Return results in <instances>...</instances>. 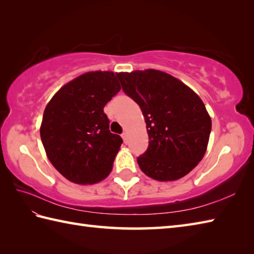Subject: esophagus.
Returning a JSON list of instances; mask_svg holds the SVG:
<instances>
[{
    "label": "esophagus",
    "mask_w": 254,
    "mask_h": 254,
    "mask_svg": "<svg viewBox=\"0 0 254 254\" xmlns=\"http://www.w3.org/2000/svg\"><path fill=\"white\" fill-rule=\"evenodd\" d=\"M122 138H123L124 143H126V144H127V143H128V139H127V132H124V133L122 134Z\"/></svg>",
    "instance_id": "obj_1"
}]
</instances>
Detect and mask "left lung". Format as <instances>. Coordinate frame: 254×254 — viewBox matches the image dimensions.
Segmentation results:
<instances>
[{
	"mask_svg": "<svg viewBox=\"0 0 254 254\" xmlns=\"http://www.w3.org/2000/svg\"><path fill=\"white\" fill-rule=\"evenodd\" d=\"M122 89L141 108L148 148L139 168L157 181H175L193 170L207 149L212 120L198 95L158 69L116 73Z\"/></svg>",
	"mask_w": 254,
	"mask_h": 254,
	"instance_id": "1",
	"label": "left lung"
}]
</instances>
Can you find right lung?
<instances>
[{
	"label": "right lung",
	"instance_id": "add662e5",
	"mask_svg": "<svg viewBox=\"0 0 254 254\" xmlns=\"http://www.w3.org/2000/svg\"><path fill=\"white\" fill-rule=\"evenodd\" d=\"M120 89L113 72H87L48 102L40 137L48 159L68 181L94 185L111 172L123 141L110 132L104 107Z\"/></svg>",
	"mask_w": 254,
	"mask_h": 254
}]
</instances>
